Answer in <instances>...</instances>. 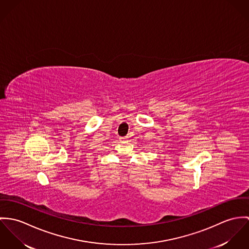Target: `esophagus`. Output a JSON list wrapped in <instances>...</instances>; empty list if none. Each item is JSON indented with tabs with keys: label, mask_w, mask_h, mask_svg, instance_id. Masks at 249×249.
<instances>
[{
	"label": "esophagus",
	"mask_w": 249,
	"mask_h": 249,
	"mask_svg": "<svg viewBox=\"0 0 249 249\" xmlns=\"http://www.w3.org/2000/svg\"><path fill=\"white\" fill-rule=\"evenodd\" d=\"M127 137H125V138H120V140H122V141H124V140H127Z\"/></svg>",
	"instance_id": "obj_1"
}]
</instances>
